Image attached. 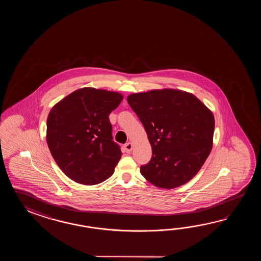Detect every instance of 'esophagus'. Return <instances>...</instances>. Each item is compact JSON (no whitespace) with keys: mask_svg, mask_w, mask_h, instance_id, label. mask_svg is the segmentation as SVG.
<instances>
[{"mask_svg":"<svg viewBox=\"0 0 261 261\" xmlns=\"http://www.w3.org/2000/svg\"><path fill=\"white\" fill-rule=\"evenodd\" d=\"M124 149H125V151H126L127 153H128V152H130V151L133 150V144L128 142V143H127V144L124 145Z\"/></svg>","mask_w":261,"mask_h":261,"instance_id":"esophagus-1","label":"esophagus"}]
</instances>
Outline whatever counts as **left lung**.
Wrapping results in <instances>:
<instances>
[{"label":"left lung","mask_w":261,"mask_h":261,"mask_svg":"<svg viewBox=\"0 0 261 261\" xmlns=\"http://www.w3.org/2000/svg\"><path fill=\"white\" fill-rule=\"evenodd\" d=\"M144 125L152 159L140 172L160 189L189 182L211 153L215 117L195 95L173 89H152L127 97Z\"/></svg>","instance_id":"1"}]
</instances>
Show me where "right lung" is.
Masks as SVG:
<instances>
[{"label": "right lung", "instance_id": "1", "mask_svg": "<svg viewBox=\"0 0 261 261\" xmlns=\"http://www.w3.org/2000/svg\"><path fill=\"white\" fill-rule=\"evenodd\" d=\"M122 100L117 91L83 88L50 110L46 143L58 166L74 182L93 186L115 172L122 153L112 140L109 115Z\"/></svg>", "mask_w": 261, "mask_h": 261}]
</instances>
